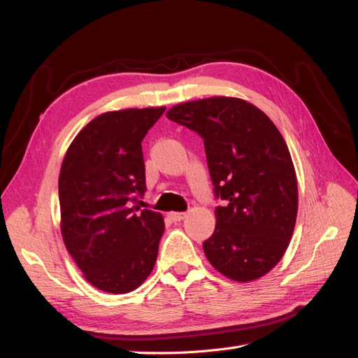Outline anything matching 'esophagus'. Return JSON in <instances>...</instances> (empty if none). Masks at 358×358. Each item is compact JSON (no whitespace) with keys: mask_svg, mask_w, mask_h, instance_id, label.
I'll use <instances>...</instances> for the list:
<instances>
[{"mask_svg":"<svg viewBox=\"0 0 358 358\" xmlns=\"http://www.w3.org/2000/svg\"><path fill=\"white\" fill-rule=\"evenodd\" d=\"M185 216H187L185 212H171L170 213V220L173 222H179V221H182L183 218H185Z\"/></svg>","mask_w":358,"mask_h":358,"instance_id":"34e87169","label":"esophagus"}]
</instances>
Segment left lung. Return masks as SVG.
I'll return each mask as SVG.
<instances>
[{
    "label": "left lung",
    "mask_w": 358,
    "mask_h": 358,
    "mask_svg": "<svg viewBox=\"0 0 358 358\" xmlns=\"http://www.w3.org/2000/svg\"><path fill=\"white\" fill-rule=\"evenodd\" d=\"M167 117L201 136L215 196L225 200L203 243L209 263L237 282L264 276L284 257L297 218V176L282 134L234 96L173 106Z\"/></svg>",
    "instance_id": "8db88e82"
}]
</instances>
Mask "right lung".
<instances>
[{
	"instance_id": "add662e5",
	"label": "right lung",
	"mask_w": 358,
	"mask_h": 358,
	"mask_svg": "<svg viewBox=\"0 0 358 358\" xmlns=\"http://www.w3.org/2000/svg\"><path fill=\"white\" fill-rule=\"evenodd\" d=\"M164 110L146 107L94 117L61 166L62 241L85 279L112 294L142 285L157 262L164 220L134 201L146 191L142 140Z\"/></svg>"
}]
</instances>
